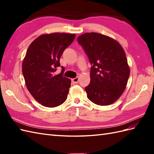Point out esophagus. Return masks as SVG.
Returning <instances> with one entry per match:
<instances>
[{"label":"esophagus","instance_id":"34e87169","mask_svg":"<svg viewBox=\"0 0 154 154\" xmlns=\"http://www.w3.org/2000/svg\"><path fill=\"white\" fill-rule=\"evenodd\" d=\"M71 81L73 83H77L78 81H79V77H75V78H74V79H72Z\"/></svg>","mask_w":154,"mask_h":154}]
</instances>
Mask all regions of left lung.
I'll use <instances>...</instances> for the list:
<instances>
[{"label": "left lung", "instance_id": "obj_1", "mask_svg": "<svg viewBox=\"0 0 154 154\" xmlns=\"http://www.w3.org/2000/svg\"><path fill=\"white\" fill-rule=\"evenodd\" d=\"M77 41L92 65L91 82L85 89L88 99L100 106L114 103L125 90L130 76L124 49L116 40L95 32L81 35Z\"/></svg>", "mask_w": 154, "mask_h": 154}]
</instances>
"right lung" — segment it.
Wrapping results in <instances>:
<instances>
[{
	"mask_svg": "<svg viewBox=\"0 0 154 154\" xmlns=\"http://www.w3.org/2000/svg\"><path fill=\"white\" fill-rule=\"evenodd\" d=\"M75 38L74 34H42L29 45L22 62L26 86L34 99L46 107L61 105L67 99L71 79L55 72L60 66L63 51Z\"/></svg>",
	"mask_w": 154,
	"mask_h": 154,
	"instance_id": "right-lung-1",
	"label": "right lung"
}]
</instances>
